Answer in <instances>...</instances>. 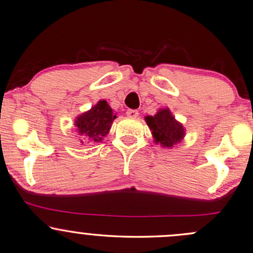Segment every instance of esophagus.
Here are the masks:
<instances>
[{
  "label": "esophagus",
  "instance_id": "esophagus-1",
  "mask_svg": "<svg viewBox=\"0 0 253 253\" xmlns=\"http://www.w3.org/2000/svg\"><path fill=\"white\" fill-rule=\"evenodd\" d=\"M126 115L128 117H130V118H136V117L138 116V111L137 110H133V109H128Z\"/></svg>",
  "mask_w": 253,
  "mask_h": 253
}]
</instances>
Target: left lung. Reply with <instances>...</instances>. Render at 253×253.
Listing matches in <instances>:
<instances>
[{"label":"left lung","mask_w":253,"mask_h":253,"mask_svg":"<svg viewBox=\"0 0 253 253\" xmlns=\"http://www.w3.org/2000/svg\"><path fill=\"white\" fill-rule=\"evenodd\" d=\"M145 122L152 130L156 143H161L163 147L172 148L182 140L184 128L170 115L169 109L159 110L154 117L148 116Z\"/></svg>","instance_id":"8db88e82"}]
</instances>
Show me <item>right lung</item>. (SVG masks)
Here are the masks:
<instances>
[{
  "label": "right lung",
  "mask_w": 253,
  "mask_h": 253,
  "mask_svg": "<svg viewBox=\"0 0 253 253\" xmlns=\"http://www.w3.org/2000/svg\"><path fill=\"white\" fill-rule=\"evenodd\" d=\"M117 118L113 115L106 101H99L97 104L77 118L76 126L80 135H84L89 140L98 142L109 133L112 122ZM84 143V141H80Z\"/></svg>",
  "instance_id": "obj_1"
}]
</instances>
